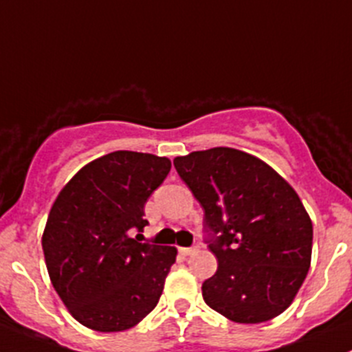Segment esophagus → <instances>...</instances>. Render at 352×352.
Here are the masks:
<instances>
[{"mask_svg": "<svg viewBox=\"0 0 352 352\" xmlns=\"http://www.w3.org/2000/svg\"><path fill=\"white\" fill-rule=\"evenodd\" d=\"M197 250H199L197 245H194V247H184V248H180V252H182L184 255H192V254H196Z\"/></svg>", "mask_w": 352, "mask_h": 352, "instance_id": "esophagus-1", "label": "esophagus"}]
</instances>
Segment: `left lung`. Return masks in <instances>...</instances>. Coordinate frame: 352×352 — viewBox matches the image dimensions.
Instances as JSON below:
<instances>
[{
    "label": "left lung",
    "mask_w": 352,
    "mask_h": 352,
    "mask_svg": "<svg viewBox=\"0 0 352 352\" xmlns=\"http://www.w3.org/2000/svg\"><path fill=\"white\" fill-rule=\"evenodd\" d=\"M204 209L218 271L202 283L206 303L236 324H261L293 303L311 261L314 226L293 187L265 162L233 148L173 160Z\"/></svg>",
    "instance_id": "1"
}]
</instances>
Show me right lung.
Returning a JSON list of instances; mask_svg holds the SVG:
<instances>
[{"label": "right lung", "instance_id": "1", "mask_svg": "<svg viewBox=\"0 0 352 352\" xmlns=\"http://www.w3.org/2000/svg\"><path fill=\"white\" fill-rule=\"evenodd\" d=\"M170 168L165 156L113 151L85 165L56 197L42 235L45 265L85 327L127 330L158 303L177 248L138 236L148 225L144 204Z\"/></svg>", "mask_w": 352, "mask_h": 352}]
</instances>
